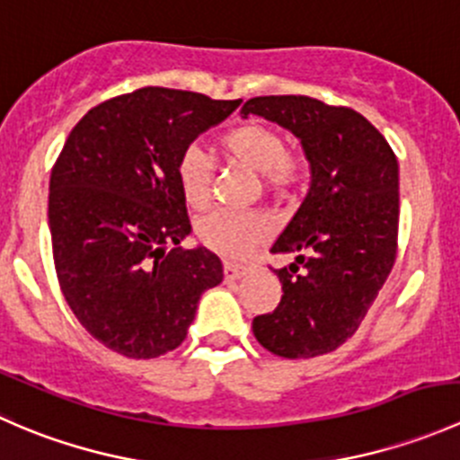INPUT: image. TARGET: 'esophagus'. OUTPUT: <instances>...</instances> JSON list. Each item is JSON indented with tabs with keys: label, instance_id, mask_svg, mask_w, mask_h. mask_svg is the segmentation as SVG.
I'll return each instance as SVG.
<instances>
[{
	"label": "esophagus",
	"instance_id": "obj_1",
	"mask_svg": "<svg viewBox=\"0 0 460 460\" xmlns=\"http://www.w3.org/2000/svg\"><path fill=\"white\" fill-rule=\"evenodd\" d=\"M249 269L244 267V264H238V262H231V260H226L225 262V280H240V278L247 273Z\"/></svg>",
	"mask_w": 460,
	"mask_h": 460
}]
</instances>
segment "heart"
<instances>
[{
    "mask_svg": "<svg viewBox=\"0 0 460 460\" xmlns=\"http://www.w3.org/2000/svg\"><path fill=\"white\" fill-rule=\"evenodd\" d=\"M220 148L231 162L256 171L262 189L276 196L294 191L307 173L300 155L287 153L280 133L262 124H240L222 133ZM175 180L184 202L204 208L211 200L213 166L198 148H187L175 164ZM271 234L269 220L256 211H211L196 225L198 240L220 256L238 260L249 256Z\"/></svg>",
    "mask_w": 460,
    "mask_h": 460,
    "instance_id": "obj_1",
    "label": "heart"
}]
</instances>
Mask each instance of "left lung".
<instances>
[{
  "label": "left lung",
  "instance_id": "obj_1",
  "mask_svg": "<svg viewBox=\"0 0 460 460\" xmlns=\"http://www.w3.org/2000/svg\"><path fill=\"white\" fill-rule=\"evenodd\" d=\"M262 115L300 137L312 189L273 243L296 253L276 269L282 298L253 318L260 345L282 358H314L349 341L383 289L398 249V160L372 122L307 95L253 97Z\"/></svg>",
  "mask_w": 460,
  "mask_h": 460
}]
</instances>
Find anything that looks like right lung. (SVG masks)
<instances>
[{"label":"right lung","instance_id":"add662e5","mask_svg":"<svg viewBox=\"0 0 460 460\" xmlns=\"http://www.w3.org/2000/svg\"><path fill=\"white\" fill-rule=\"evenodd\" d=\"M240 102L137 88L88 111L55 160L49 225L59 289L82 327L127 358L182 345L200 296L225 278L216 253L180 247L191 220L175 164Z\"/></svg>","mask_w":460,"mask_h":460}]
</instances>
